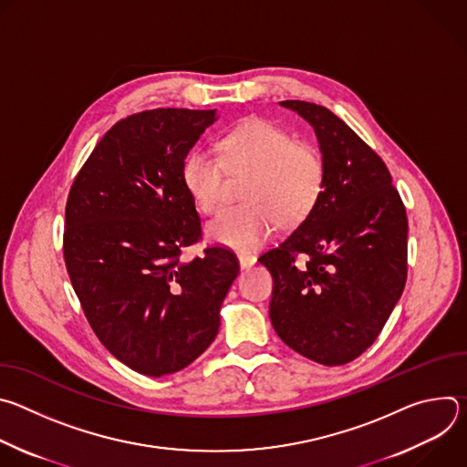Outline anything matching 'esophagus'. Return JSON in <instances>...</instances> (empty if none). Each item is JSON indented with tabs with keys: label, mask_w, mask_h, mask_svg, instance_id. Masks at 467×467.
<instances>
[{
	"label": "esophagus",
	"mask_w": 467,
	"mask_h": 467,
	"mask_svg": "<svg viewBox=\"0 0 467 467\" xmlns=\"http://www.w3.org/2000/svg\"><path fill=\"white\" fill-rule=\"evenodd\" d=\"M238 262L242 268H249V265H253L256 262V256L251 253H238Z\"/></svg>",
	"instance_id": "obj_1"
}]
</instances>
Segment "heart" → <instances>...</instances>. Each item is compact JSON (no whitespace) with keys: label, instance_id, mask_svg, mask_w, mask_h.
<instances>
[{"label":"heart","instance_id":"heart-1","mask_svg":"<svg viewBox=\"0 0 467 467\" xmlns=\"http://www.w3.org/2000/svg\"><path fill=\"white\" fill-rule=\"evenodd\" d=\"M222 159L207 150L190 153L181 181L193 205L213 214L223 195L225 168L251 171L244 199L247 203L223 209L207 227L211 240L236 251L264 244L279 227L305 222L325 190L327 166L321 151L297 140L290 130L262 118H247L220 140Z\"/></svg>","mask_w":467,"mask_h":467}]
</instances>
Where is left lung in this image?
I'll use <instances>...</instances> for the list:
<instances>
[{
    "label": "left lung",
    "mask_w": 467,
    "mask_h": 467,
    "mask_svg": "<svg viewBox=\"0 0 467 467\" xmlns=\"http://www.w3.org/2000/svg\"><path fill=\"white\" fill-rule=\"evenodd\" d=\"M281 105L314 127L327 181L314 213L258 258L274 277L270 317L288 348L342 366L377 340L405 290L407 211L384 161L344 119L308 101Z\"/></svg>",
    "instance_id": "1"
}]
</instances>
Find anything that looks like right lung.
<instances>
[{
  "instance_id": "add662e5",
  "label": "right lung",
  "mask_w": 467,
  "mask_h": 467,
  "mask_svg": "<svg viewBox=\"0 0 467 467\" xmlns=\"http://www.w3.org/2000/svg\"><path fill=\"white\" fill-rule=\"evenodd\" d=\"M216 110L153 109L114 123L74 179L64 262L99 342L148 377L192 364L216 338L240 272L225 247L182 262L202 220L181 168Z\"/></svg>"
}]
</instances>
